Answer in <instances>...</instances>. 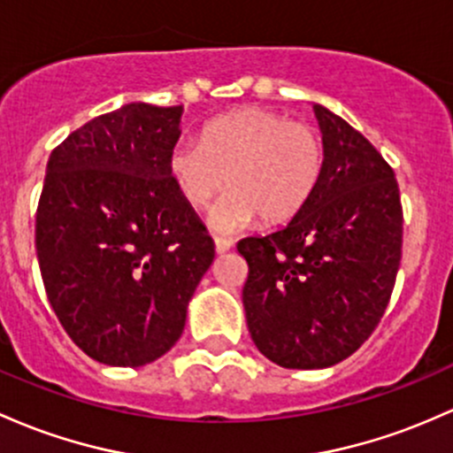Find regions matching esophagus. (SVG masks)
<instances>
[{
	"label": "esophagus",
	"instance_id": "esophagus-1",
	"mask_svg": "<svg viewBox=\"0 0 453 453\" xmlns=\"http://www.w3.org/2000/svg\"><path fill=\"white\" fill-rule=\"evenodd\" d=\"M232 247H234V242L232 241H227V238H215V250H217V253L219 256H223V253H227L232 250Z\"/></svg>",
	"mask_w": 453,
	"mask_h": 453
}]
</instances>
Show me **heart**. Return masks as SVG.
<instances>
[{
    "mask_svg": "<svg viewBox=\"0 0 453 453\" xmlns=\"http://www.w3.org/2000/svg\"><path fill=\"white\" fill-rule=\"evenodd\" d=\"M325 167V146L314 127L283 113L242 107L215 118L197 139L170 152V173L188 206L202 211L223 187L230 191L211 212V226L232 234L257 217L281 223L299 215Z\"/></svg>",
    "mask_w": 453,
    "mask_h": 453,
    "instance_id": "obj_1",
    "label": "heart"
}]
</instances>
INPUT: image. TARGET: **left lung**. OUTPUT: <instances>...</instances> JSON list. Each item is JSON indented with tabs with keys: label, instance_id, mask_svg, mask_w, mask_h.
Returning <instances> with one entry per match:
<instances>
[{
	"label": "left lung",
	"instance_id": "obj_1",
	"mask_svg": "<svg viewBox=\"0 0 453 453\" xmlns=\"http://www.w3.org/2000/svg\"><path fill=\"white\" fill-rule=\"evenodd\" d=\"M325 167L311 200L281 230L238 242L253 344L288 370L350 357L380 322L402 257L395 173L359 131L314 105Z\"/></svg>",
	"mask_w": 453,
	"mask_h": 453
}]
</instances>
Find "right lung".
I'll list each match as a JSON object with an SVG mask.
<instances>
[{"label":"right lung","instance_id":"add662e5","mask_svg":"<svg viewBox=\"0 0 453 453\" xmlns=\"http://www.w3.org/2000/svg\"><path fill=\"white\" fill-rule=\"evenodd\" d=\"M182 105L128 103L51 152L36 212L49 303L94 361L139 367L176 344L215 242L170 173Z\"/></svg>","mask_w":453,"mask_h":453}]
</instances>
